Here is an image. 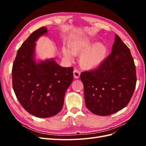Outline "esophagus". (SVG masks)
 <instances>
[{
    "label": "esophagus",
    "instance_id": "34e87169",
    "mask_svg": "<svg viewBox=\"0 0 146 146\" xmlns=\"http://www.w3.org/2000/svg\"><path fill=\"white\" fill-rule=\"evenodd\" d=\"M73 74H74V77L75 78H78L80 77V72L78 71V70L77 69H74V72H73Z\"/></svg>",
    "mask_w": 146,
    "mask_h": 146
}]
</instances>
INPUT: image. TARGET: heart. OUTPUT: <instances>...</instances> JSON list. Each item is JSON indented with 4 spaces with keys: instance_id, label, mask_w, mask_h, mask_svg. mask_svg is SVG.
I'll return each mask as SVG.
<instances>
[{
    "instance_id": "obj_1",
    "label": "heart",
    "mask_w": 146,
    "mask_h": 146,
    "mask_svg": "<svg viewBox=\"0 0 146 146\" xmlns=\"http://www.w3.org/2000/svg\"><path fill=\"white\" fill-rule=\"evenodd\" d=\"M94 42V39L90 36H78L68 42V48L63 46L61 51L68 60H72V55H80L78 63L80 67L84 70L94 69L104 63L108 52L104 42Z\"/></svg>"
}]
</instances>
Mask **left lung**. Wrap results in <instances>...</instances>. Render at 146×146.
Instances as JSON below:
<instances>
[{"label": "left lung", "instance_id": "1", "mask_svg": "<svg viewBox=\"0 0 146 146\" xmlns=\"http://www.w3.org/2000/svg\"><path fill=\"white\" fill-rule=\"evenodd\" d=\"M87 108L99 116H108L125 107L134 92L136 68L130 50L116 35L111 53L98 68L83 72Z\"/></svg>", "mask_w": 146, "mask_h": 146}]
</instances>
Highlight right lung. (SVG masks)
Returning <instances> with one entry per match:
<instances>
[{
	"label": "right lung",
	"mask_w": 146,
	"mask_h": 146,
	"mask_svg": "<svg viewBox=\"0 0 146 146\" xmlns=\"http://www.w3.org/2000/svg\"><path fill=\"white\" fill-rule=\"evenodd\" d=\"M47 27L35 31L17 50L12 68L13 88L23 108L41 118L54 116L63 107L66 90L73 80V68H64L54 58L36 59V42Z\"/></svg>",
	"instance_id": "obj_1"
}]
</instances>
